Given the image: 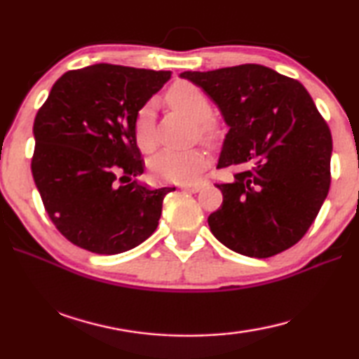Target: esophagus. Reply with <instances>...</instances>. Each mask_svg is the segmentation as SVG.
<instances>
[{"label": "esophagus", "mask_w": 359, "mask_h": 359, "mask_svg": "<svg viewBox=\"0 0 359 359\" xmlns=\"http://www.w3.org/2000/svg\"><path fill=\"white\" fill-rule=\"evenodd\" d=\"M179 188H182V190H185V191L198 193L203 188V185L201 184H180Z\"/></svg>", "instance_id": "esophagus-1"}]
</instances>
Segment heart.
I'll return each mask as SVG.
<instances>
[{
    "label": "heart",
    "mask_w": 359,
    "mask_h": 359,
    "mask_svg": "<svg viewBox=\"0 0 359 359\" xmlns=\"http://www.w3.org/2000/svg\"><path fill=\"white\" fill-rule=\"evenodd\" d=\"M166 101L175 111L198 121V130L204 137L214 136L215 126L209 120L210 101L201 88L191 82H175L166 92ZM135 139L144 154H151L156 147L154 125V106L145 104L136 115ZM209 165V154L201 147L191 150H165L151 158L150 169L155 177L165 182H191Z\"/></svg>",
    "instance_id": "1"
}]
</instances>
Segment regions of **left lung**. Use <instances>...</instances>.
Segmentation results:
<instances>
[{"label": "left lung", "mask_w": 359, "mask_h": 359, "mask_svg": "<svg viewBox=\"0 0 359 359\" xmlns=\"http://www.w3.org/2000/svg\"><path fill=\"white\" fill-rule=\"evenodd\" d=\"M180 77L201 87L229 126L217 168H245L231 184H217L223 203L208 218L212 234L250 258L293 247L331 185V131L311 95L294 79L261 65L185 71Z\"/></svg>", "instance_id": "left-lung-1"}]
</instances>
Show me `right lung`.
<instances>
[{
  "label": "right lung",
  "instance_id": "1",
  "mask_svg": "<svg viewBox=\"0 0 359 359\" xmlns=\"http://www.w3.org/2000/svg\"><path fill=\"white\" fill-rule=\"evenodd\" d=\"M171 71L93 65L68 71L36 114L32 172L48 218L72 244L98 255L150 238L175 187L137 184L144 172L135 120Z\"/></svg>",
  "mask_w": 359,
  "mask_h": 359
}]
</instances>
